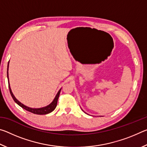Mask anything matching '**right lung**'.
<instances>
[{
  "mask_svg": "<svg viewBox=\"0 0 147 147\" xmlns=\"http://www.w3.org/2000/svg\"><path fill=\"white\" fill-rule=\"evenodd\" d=\"M8 65H9V63H8ZM7 74H8V73H7ZM8 86H9V92H10V94H11V95L12 96V98H13V100L16 102L17 104H18L19 106H21V108H23V109H26V111H30V112H31L32 113H34V114H38V115H45V114L51 113L53 110H54V109L56 108V107L57 106V102H58V100L59 94H60V91H61V89H59V91H58V93H57L56 97H55V98L54 99L53 102H52L51 104H49V106H47L46 107H44V108H28V107H27L26 106H24V104L21 103L19 101L17 100L16 98L15 97V96L13 95V93L11 92L10 86H9V83H8Z\"/></svg>",
  "mask_w": 147,
  "mask_h": 147,
  "instance_id": "right-lung-1",
  "label": "right lung"
}]
</instances>
